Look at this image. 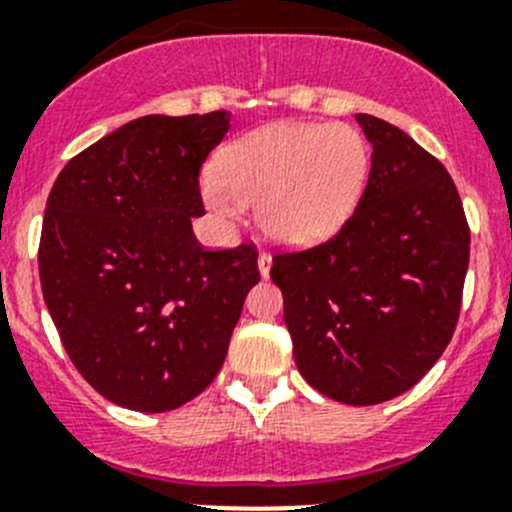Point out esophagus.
<instances>
[{
	"label": "esophagus",
	"mask_w": 512,
	"mask_h": 512,
	"mask_svg": "<svg viewBox=\"0 0 512 512\" xmlns=\"http://www.w3.org/2000/svg\"><path fill=\"white\" fill-rule=\"evenodd\" d=\"M270 265H272V257L267 255V252H260V257H257V267H260L262 278H267V275H270Z\"/></svg>",
	"instance_id": "34e87169"
}]
</instances>
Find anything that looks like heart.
I'll list each match as a JSON object with an SVG mask.
<instances>
[{"label":"heart","instance_id":"heart-1","mask_svg":"<svg viewBox=\"0 0 512 512\" xmlns=\"http://www.w3.org/2000/svg\"><path fill=\"white\" fill-rule=\"evenodd\" d=\"M366 138L346 123H272L229 143L202 179L209 209L237 219L257 202V224L283 245L326 240L356 209L369 176Z\"/></svg>","mask_w":512,"mask_h":512}]
</instances>
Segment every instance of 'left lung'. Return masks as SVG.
<instances>
[{
    "mask_svg": "<svg viewBox=\"0 0 512 512\" xmlns=\"http://www.w3.org/2000/svg\"><path fill=\"white\" fill-rule=\"evenodd\" d=\"M366 189L331 240L272 257L298 371L371 407L412 389L460 321L470 227L452 176L401 128L358 113Z\"/></svg>",
    "mask_w": 512,
    "mask_h": 512,
    "instance_id": "1",
    "label": "left lung"
}]
</instances>
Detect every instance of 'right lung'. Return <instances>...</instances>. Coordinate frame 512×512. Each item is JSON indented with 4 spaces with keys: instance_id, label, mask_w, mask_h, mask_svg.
Here are the masks:
<instances>
[{
    "instance_id": "1",
    "label": "right lung",
    "mask_w": 512,
    "mask_h": 512,
    "mask_svg": "<svg viewBox=\"0 0 512 512\" xmlns=\"http://www.w3.org/2000/svg\"><path fill=\"white\" fill-rule=\"evenodd\" d=\"M229 113L143 116L65 164L47 197L40 283L70 361L118 407L169 412L219 374L260 280L257 247L204 250L199 174Z\"/></svg>"
}]
</instances>
